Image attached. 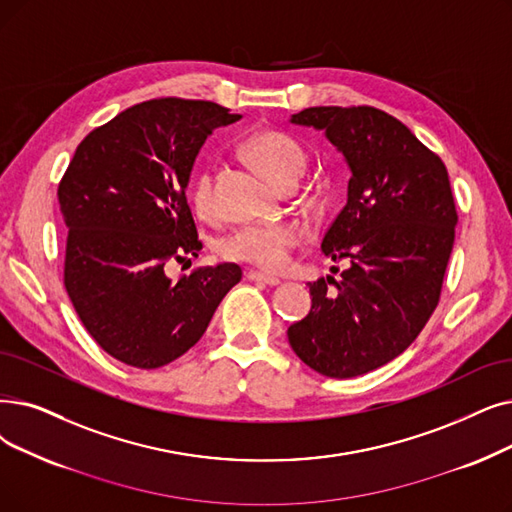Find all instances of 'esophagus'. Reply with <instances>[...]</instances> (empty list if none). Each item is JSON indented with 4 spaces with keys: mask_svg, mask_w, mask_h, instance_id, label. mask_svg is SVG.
<instances>
[{
    "mask_svg": "<svg viewBox=\"0 0 512 512\" xmlns=\"http://www.w3.org/2000/svg\"><path fill=\"white\" fill-rule=\"evenodd\" d=\"M244 276H247V280H251V282H261V284H268V286H278L280 284L278 278L268 276V274H263V272H257V270H249Z\"/></svg>",
    "mask_w": 512,
    "mask_h": 512,
    "instance_id": "esophagus-1",
    "label": "esophagus"
}]
</instances>
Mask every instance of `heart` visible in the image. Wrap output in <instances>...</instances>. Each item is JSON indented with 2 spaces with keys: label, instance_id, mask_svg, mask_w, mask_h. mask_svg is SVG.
<instances>
[{
  "label": "heart",
  "instance_id": "b5f03b06",
  "mask_svg": "<svg viewBox=\"0 0 512 512\" xmlns=\"http://www.w3.org/2000/svg\"><path fill=\"white\" fill-rule=\"evenodd\" d=\"M244 157L274 186L297 182L305 169L307 157L303 146L280 129H261L242 144ZM190 205L201 215L213 213V182L211 173L196 171L190 188ZM303 242V228L295 221H274V224H251L232 232L221 242V255L232 261L251 263L261 270L278 272L291 259V253Z\"/></svg>",
  "mask_w": 512,
  "mask_h": 512
}]
</instances>
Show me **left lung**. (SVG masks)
I'll use <instances>...</instances> for the list:
<instances>
[{"mask_svg":"<svg viewBox=\"0 0 512 512\" xmlns=\"http://www.w3.org/2000/svg\"><path fill=\"white\" fill-rule=\"evenodd\" d=\"M291 121L326 131L351 169L347 205L322 240L324 255L349 268L309 282V314L286 335L309 368L351 379L397 358L433 316L458 221L450 177L374 106H311Z\"/></svg>","mask_w":512,"mask_h":512,"instance_id":"left-lung-1","label":"left lung"}]
</instances>
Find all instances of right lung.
I'll return each instance as SVG.
<instances>
[{
  "label": "right lung",
  "instance_id": "add662e5",
  "mask_svg": "<svg viewBox=\"0 0 512 512\" xmlns=\"http://www.w3.org/2000/svg\"><path fill=\"white\" fill-rule=\"evenodd\" d=\"M238 119L215 102L146 100L87 133L62 175L66 293L92 339L127 366L152 370L184 355L242 278L236 263L175 282L165 274L203 249L190 171L209 133Z\"/></svg>",
  "mask_w": 512,
  "mask_h": 512
}]
</instances>
